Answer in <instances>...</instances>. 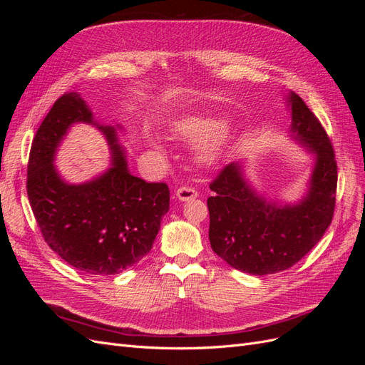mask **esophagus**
<instances>
[{
  "mask_svg": "<svg viewBox=\"0 0 365 365\" xmlns=\"http://www.w3.org/2000/svg\"><path fill=\"white\" fill-rule=\"evenodd\" d=\"M176 196H178L180 201H189V200H195V197H197V192L193 189V187L182 185L178 190H176Z\"/></svg>",
  "mask_w": 365,
  "mask_h": 365,
  "instance_id": "34e87169",
  "label": "esophagus"
}]
</instances>
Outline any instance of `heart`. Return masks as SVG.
I'll return each mask as SVG.
<instances>
[{
    "instance_id": "heart-1",
    "label": "heart",
    "mask_w": 365,
    "mask_h": 365,
    "mask_svg": "<svg viewBox=\"0 0 365 365\" xmlns=\"http://www.w3.org/2000/svg\"><path fill=\"white\" fill-rule=\"evenodd\" d=\"M224 121L219 118H202V117H195V118H187L182 120L178 125L180 134L185 138L197 141V140H207L219 135L220 132L224 130ZM222 137L219 135L217 140ZM217 140L215 143H217ZM213 149H210L208 153H212Z\"/></svg>"
}]
</instances>
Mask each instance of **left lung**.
<instances>
[{
	"label": "left lung",
	"mask_w": 365,
	"mask_h": 365,
	"mask_svg": "<svg viewBox=\"0 0 365 365\" xmlns=\"http://www.w3.org/2000/svg\"><path fill=\"white\" fill-rule=\"evenodd\" d=\"M292 132L317 155L309 192L297 205L264 201L231 163L210 182L208 237L231 267L254 275L288 269L311 251L332 222L338 168L329 135L303 98L289 96Z\"/></svg>",
	"instance_id": "1"
}]
</instances>
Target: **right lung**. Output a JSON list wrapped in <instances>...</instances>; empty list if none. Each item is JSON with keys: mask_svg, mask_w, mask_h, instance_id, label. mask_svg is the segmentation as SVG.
Listing matches in <instances>:
<instances>
[{"mask_svg": "<svg viewBox=\"0 0 365 365\" xmlns=\"http://www.w3.org/2000/svg\"><path fill=\"white\" fill-rule=\"evenodd\" d=\"M76 121L94 123L82 97L65 93L31 143L27 165L30 207L43 240L73 268L90 275L118 274L152 250L169 210L170 192L165 182H146L132 175L115 129L98 125L113 149V168L90 182H63L53 158Z\"/></svg>", "mask_w": 365, "mask_h": 365, "instance_id": "obj_1", "label": "right lung"}]
</instances>
